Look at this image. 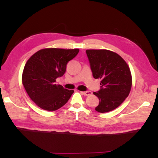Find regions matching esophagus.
Here are the masks:
<instances>
[{
    "label": "esophagus",
    "instance_id": "esophagus-1",
    "mask_svg": "<svg viewBox=\"0 0 158 158\" xmlns=\"http://www.w3.org/2000/svg\"><path fill=\"white\" fill-rule=\"evenodd\" d=\"M83 95L85 96H89L92 94V92L91 91H85V92H81Z\"/></svg>",
    "mask_w": 158,
    "mask_h": 158
}]
</instances>
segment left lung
I'll list each match as a JSON object with an SVG mask.
<instances>
[{"label":"left lung","instance_id":"1","mask_svg":"<svg viewBox=\"0 0 158 158\" xmlns=\"http://www.w3.org/2000/svg\"><path fill=\"white\" fill-rule=\"evenodd\" d=\"M94 79H100V89L94 92L99 99L96 110L106 113L117 108L128 96L132 75L128 65L117 53L106 49H87Z\"/></svg>","mask_w":158,"mask_h":158}]
</instances>
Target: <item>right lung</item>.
Returning a JSON list of instances; mask_svg holds the SVG:
<instances>
[{"label": "right lung", "instance_id": "1", "mask_svg": "<svg viewBox=\"0 0 158 158\" xmlns=\"http://www.w3.org/2000/svg\"><path fill=\"white\" fill-rule=\"evenodd\" d=\"M79 52V49H43L26 63L22 73L23 85L31 99L40 108L53 111L68 102L73 90L64 89L55 83L66 72L67 63Z\"/></svg>", "mask_w": 158, "mask_h": 158}]
</instances>
